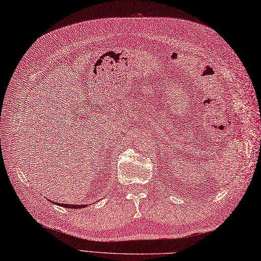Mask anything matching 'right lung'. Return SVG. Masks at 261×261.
Listing matches in <instances>:
<instances>
[{"instance_id": "obj_1", "label": "right lung", "mask_w": 261, "mask_h": 261, "mask_svg": "<svg viewBox=\"0 0 261 261\" xmlns=\"http://www.w3.org/2000/svg\"><path fill=\"white\" fill-rule=\"evenodd\" d=\"M57 204V202H56ZM59 206H63L66 208H72V209H79V208H85L87 205H67V204H57Z\"/></svg>"}]
</instances>
